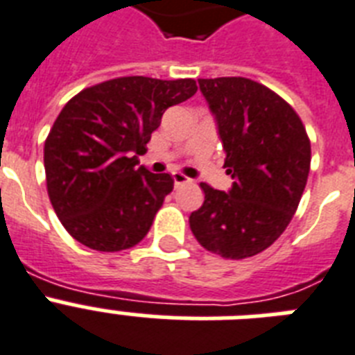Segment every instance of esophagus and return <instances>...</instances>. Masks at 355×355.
Here are the masks:
<instances>
[{
	"instance_id": "1",
	"label": "esophagus",
	"mask_w": 355,
	"mask_h": 355,
	"mask_svg": "<svg viewBox=\"0 0 355 355\" xmlns=\"http://www.w3.org/2000/svg\"><path fill=\"white\" fill-rule=\"evenodd\" d=\"M171 177H173V184H175V187L182 186V184L191 182V180H189V178H187L186 175H182V173H173Z\"/></svg>"
}]
</instances>
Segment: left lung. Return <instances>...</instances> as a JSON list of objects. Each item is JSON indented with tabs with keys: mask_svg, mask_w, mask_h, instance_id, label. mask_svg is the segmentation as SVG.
I'll use <instances>...</instances> for the list:
<instances>
[{
	"mask_svg": "<svg viewBox=\"0 0 355 355\" xmlns=\"http://www.w3.org/2000/svg\"><path fill=\"white\" fill-rule=\"evenodd\" d=\"M235 182L227 191L200 184L204 204L189 227L207 252L253 257L292 220L310 171V140L301 118L279 94L248 78L198 80Z\"/></svg>",
	"mask_w": 355,
	"mask_h": 355,
	"instance_id": "8db88e82",
	"label": "left lung"
}]
</instances>
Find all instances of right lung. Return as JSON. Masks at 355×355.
I'll return each mask as SVG.
<instances>
[{
	"instance_id": "1",
	"label": "right lung",
	"mask_w": 355,
	"mask_h": 355,
	"mask_svg": "<svg viewBox=\"0 0 355 355\" xmlns=\"http://www.w3.org/2000/svg\"><path fill=\"white\" fill-rule=\"evenodd\" d=\"M197 93L195 80L125 76L83 89L58 114L43 149L47 191L69 235L96 252L138 244L164 198L168 173L138 168L171 105Z\"/></svg>"
}]
</instances>
